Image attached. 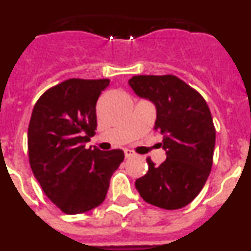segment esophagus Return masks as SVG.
Wrapping results in <instances>:
<instances>
[{"instance_id":"34e87169","label":"esophagus","mask_w":251,"mask_h":251,"mask_svg":"<svg viewBox=\"0 0 251 251\" xmlns=\"http://www.w3.org/2000/svg\"><path fill=\"white\" fill-rule=\"evenodd\" d=\"M124 156H126V158H130V157L134 156V153H133L130 150H126L124 151Z\"/></svg>"}]
</instances>
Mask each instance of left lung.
I'll use <instances>...</instances> for the list:
<instances>
[{
    "label": "left lung",
    "instance_id": "left-lung-1",
    "mask_svg": "<svg viewBox=\"0 0 251 251\" xmlns=\"http://www.w3.org/2000/svg\"><path fill=\"white\" fill-rule=\"evenodd\" d=\"M128 84L157 109L154 129L163 134L167 158L136 181L146 202L165 210L185 207L200 194L212 167L216 130L202 95L175 75H136Z\"/></svg>",
    "mask_w": 251,
    "mask_h": 251
}]
</instances>
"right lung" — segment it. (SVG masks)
<instances>
[{
	"mask_svg": "<svg viewBox=\"0 0 251 251\" xmlns=\"http://www.w3.org/2000/svg\"><path fill=\"white\" fill-rule=\"evenodd\" d=\"M109 79H68L36 101L28 124V161L46 196L63 212L83 214L105 200L122 150L85 148L97 129V100Z\"/></svg>",
	"mask_w": 251,
	"mask_h": 251,
	"instance_id": "right-lung-1",
	"label": "right lung"
}]
</instances>
